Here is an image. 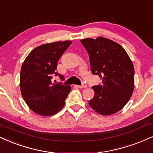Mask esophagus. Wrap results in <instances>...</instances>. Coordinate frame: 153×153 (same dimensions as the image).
I'll return each instance as SVG.
<instances>
[{"mask_svg":"<svg viewBox=\"0 0 153 153\" xmlns=\"http://www.w3.org/2000/svg\"><path fill=\"white\" fill-rule=\"evenodd\" d=\"M78 87L80 88V89H84V88L87 87V84H82V85L78 86Z\"/></svg>","mask_w":153,"mask_h":153,"instance_id":"obj_1","label":"esophagus"}]
</instances>
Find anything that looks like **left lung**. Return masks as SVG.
I'll use <instances>...</instances> for the list:
<instances>
[{"label": "left lung", "mask_w": 153, "mask_h": 153, "mask_svg": "<svg viewBox=\"0 0 153 153\" xmlns=\"http://www.w3.org/2000/svg\"><path fill=\"white\" fill-rule=\"evenodd\" d=\"M88 52L91 73L99 75L102 85L92 87L94 97L89 105L101 115H111L126 105L133 92L132 62L119 44L104 37L81 40Z\"/></svg>", "instance_id": "left-lung-1"}]
</instances>
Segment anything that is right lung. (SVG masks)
Instances as JSON below:
<instances>
[{
	"label": "right lung",
	"instance_id": "obj_1",
	"mask_svg": "<svg viewBox=\"0 0 153 153\" xmlns=\"http://www.w3.org/2000/svg\"><path fill=\"white\" fill-rule=\"evenodd\" d=\"M71 41H57L37 46L30 52L21 66L20 89L28 107L41 116H51L62 109L71 87L61 83L53 84L57 63L71 45Z\"/></svg>",
	"mask_w": 153,
	"mask_h": 153
}]
</instances>
